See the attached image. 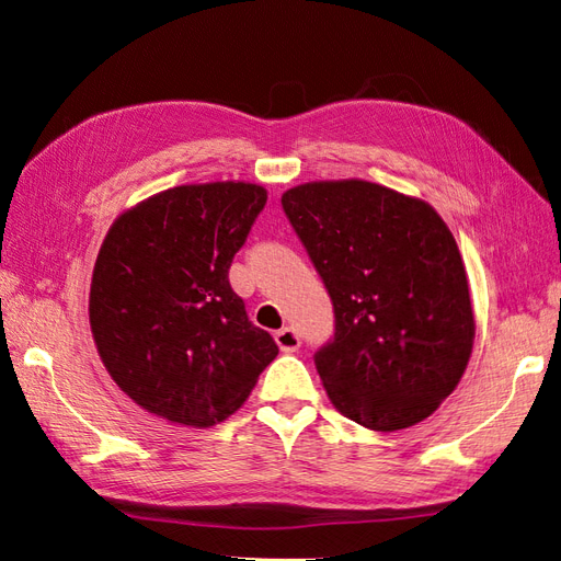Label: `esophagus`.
<instances>
[{"instance_id":"obj_1","label":"esophagus","mask_w":561,"mask_h":561,"mask_svg":"<svg viewBox=\"0 0 561 561\" xmlns=\"http://www.w3.org/2000/svg\"><path fill=\"white\" fill-rule=\"evenodd\" d=\"M276 344L283 353H295L301 344V339L293 328H283V330L276 332Z\"/></svg>"}]
</instances>
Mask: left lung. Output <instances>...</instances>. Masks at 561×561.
<instances>
[{
  "mask_svg": "<svg viewBox=\"0 0 561 561\" xmlns=\"http://www.w3.org/2000/svg\"><path fill=\"white\" fill-rule=\"evenodd\" d=\"M334 304L316 367L339 412L379 433L428 419L474 342L463 257L416 196L367 180L297 184L280 198Z\"/></svg>",
  "mask_w": 561,
  "mask_h": 561,
  "instance_id": "left-lung-1",
  "label": "left lung"
}]
</instances>
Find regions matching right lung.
Instances as JSON below:
<instances>
[{
	"label": "right lung",
	"instance_id": "1",
	"mask_svg": "<svg viewBox=\"0 0 561 561\" xmlns=\"http://www.w3.org/2000/svg\"><path fill=\"white\" fill-rule=\"evenodd\" d=\"M264 203L254 182L182 184L112 222L93 266L89 320L110 377L145 412L215 426L278 355L229 285L233 254Z\"/></svg>",
	"mask_w": 561,
	"mask_h": 561
}]
</instances>
